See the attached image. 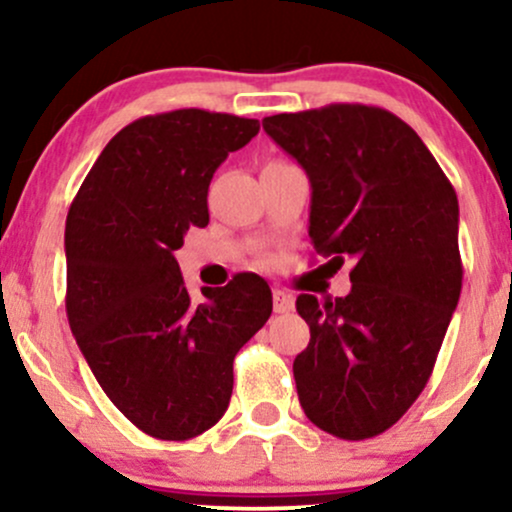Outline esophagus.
<instances>
[{
    "label": "esophagus",
    "instance_id": "esophagus-1",
    "mask_svg": "<svg viewBox=\"0 0 512 512\" xmlns=\"http://www.w3.org/2000/svg\"><path fill=\"white\" fill-rule=\"evenodd\" d=\"M293 305H296V298L289 291L274 289V313H289Z\"/></svg>",
    "mask_w": 512,
    "mask_h": 512
}]
</instances>
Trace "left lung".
<instances>
[{"mask_svg":"<svg viewBox=\"0 0 512 512\" xmlns=\"http://www.w3.org/2000/svg\"><path fill=\"white\" fill-rule=\"evenodd\" d=\"M308 173L317 255L349 272V296L296 310L310 342L293 361L310 421L344 440L395 426L424 392L462 291L455 187L390 110L332 103L264 117Z\"/></svg>","mask_w":512,"mask_h":512,"instance_id":"1","label":"left lung"}]
</instances>
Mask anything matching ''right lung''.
<instances>
[{
    "label": "right lung",
    "instance_id": "add662e5",
    "mask_svg": "<svg viewBox=\"0 0 512 512\" xmlns=\"http://www.w3.org/2000/svg\"><path fill=\"white\" fill-rule=\"evenodd\" d=\"M260 122L199 108L115 134L67 214V317L98 385L139 431L190 440L226 414L233 358L272 315V291L236 274L195 303L175 250L209 223L216 168Z\"/></svg>",
    "mask_w": 512,
    "mask_h": 512
}]
</instances>
